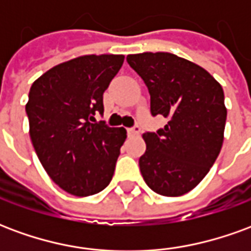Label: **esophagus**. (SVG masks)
I'll return each instance as SVG.
<instances>
[{
    "mask_svg": "<svg viewBox=\"0 0 251 251\" xmlns=\"http://www.w3.org/2000/svg\"><path fill=\"white\" fill-rule=\"evenodd\" d=\"M140 131H141V129H140L138 126H134V127H129V129H127L129 136H137V134H140Z\"/></svg>",
    "mask_w": 251,
    "mask_h": 251,
    "instance_id": "esophagus-1",
    "label": "esophagus"
}]
</instances>
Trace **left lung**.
Returning a JSON list of instances; mask_svg holds the SVG:
<instances>
[{"mask_svg":"<svg viewBox=\"0 0 251 251\" xmlns=\"http://www.w3.org/2000/svg\"><path fill=\"white\" fill-rule=\"evenodd\" d=\"M151 94V113L168 118L157 133H144L140 171L163 196H181L210 172L221 153L227 109L223 88L203 67L169 52L127 55Z\"/></svg>","mask_w":251,"mask_h":251,"instance_id":"left-lung-1","label":"left lung"}]
</instances>
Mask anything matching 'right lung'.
<instances>
[{
  "label": "right lung",
  "mask_w": 251,
  "mask_h": 251,
  "mask_svg": "<svg viewBox=\"0 0 251 251\" xmlns=\"http://www.w3.org/2000/svg\"><path fill=\"white\" fill-rule=\"evenodd\" d=\"M124 60L83 55L52 67L30 87L25 110L36 154L48 176L74 196L98 194L113 179L126 130L98 124L94 115L103 113V93Z\"/></svg>",
  "instance_id": "right-lung-1"
}]
</instances>
